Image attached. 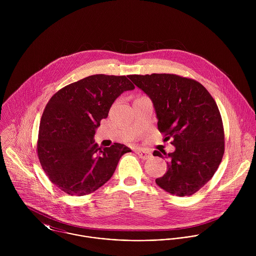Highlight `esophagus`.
I'll return each instance as SVG.
<instances>
[{
    "label": "esophagus",
    "instance_id": "1",
    "mask_svg": "<svg viewBox=\"0 0 256 256\" xmlns=\"http://www.w3.org/2000/svg\"><path fill=\"white\" fill-rule=\"evenodd\" d=\"M136 152H137L138 156H139L141 158H143V160H146V158H148L152 156V154H150L148 150H146L138 148V150H136Z\"/></svg>",
    "mask_w": 256,
    "mask_h": 256
}]
</instances>
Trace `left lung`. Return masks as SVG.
Wrapping results in <instances>:
<instances>
[{
    "label": "left lung",
    "mask_w": 256,
    "mask_h": 256,
    "mask_svg": "<svg viewBox=\"0 0 256 256\" xmlns=\"http://www.w3.org/2000/svg\"><path fill=\"white\" fill-rule=\"evenodd\" d=\"M128 78L150 98L158 129L174 139L166 154L168 172L156 183L176 196H189L208 182L222 162L224 134L216 102L198 82L174 74H130ZM162 151V150H160ZM154 156L164 158L158 150Z\"/></svg>",
    "instance_id": "obj_1"
}]
</instances>
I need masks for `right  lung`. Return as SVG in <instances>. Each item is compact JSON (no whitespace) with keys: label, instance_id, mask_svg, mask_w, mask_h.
Listing matches in <instances>:
<instances>
[{"label":"right lung","instance_id":"add662e5","mask_svg":"<svg viewBox=\"0 0 256 256\" xmlns=\"http://www.w3.org/2000/svg\"><path fill=\"white\" fill-rule=\"evenodd\" d=\"M134 88L125 76L100 74L68 84L50 98L39 125L37 154L51 182L82 196L110 180L131 150L119 143L102 148L94 138L115 100Z\"/></svg>","mask_w":256,"mask_h":256}]
</instances>
